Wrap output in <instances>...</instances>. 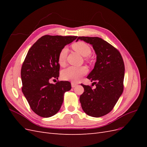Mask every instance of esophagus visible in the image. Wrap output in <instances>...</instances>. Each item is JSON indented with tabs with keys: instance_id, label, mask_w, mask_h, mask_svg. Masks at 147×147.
Listing matches in <instances>:
<instances>
[{
	"instance_id": "obj_1",
	"label": "esophagus",
	"mask_w": 147,
	"mask_h": 147,
	"mask_svg": "<svg viewBox=\"0 0 147 147\" xmlns=\"http://www.w3.org/2000/svg\"><path fill=\"white\" fill-rule=\"evenodd\" d=\"M77 83H75V82H71V85H72V88H74V87H75L77 86Z\"/></svg>"
}]
</instances>
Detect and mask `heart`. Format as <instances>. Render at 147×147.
<instances>
[{
	"label": "heart",
	"mask_w": 147,
	"mask_h": 147,
	"mask_svg": "<svg viewBox=\"0 0 147 147\" xmlns=\"http://www.w3.org/2000/svg\"><path fill=\"white\" fill-rule=\"evenodd\" d=\"M72 47L74 50L79 53L83 56H88L91 53V48L90 46L86 43L83 41H79L74 43ZM67 55V49L64 47L61 49L57 56V61L61 65L65 64ZM88 72V69L85 67H77L70 66L62 71L61 77L65 80L72 81L74 82H78Z\"/></svg>",
	"instance_id": "heart-1"
}]
</instances>
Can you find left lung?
Returning <instances> with one entry per match:
<instances>
[{
    "mask_svg": "<svg viewBox=\"0 0 147 147\" xmlns=\"http://www.w3.org/2000/svg\"><path fill=\"white\" fill-rule=\"evenodd\" d=\"M79 39L92 45L97 55L94 68L87 77L96 88L81 84L84 92L80 102L89 116L100 117L112 110L122 94L124 61L117 49L101 38L78 37L77 41Z\"/></svg>",
    "mask_w": 147,
    "mask_h": 147,
    "instance_id": "8db88e82",
    "label": "left lung"
}]
</instances>
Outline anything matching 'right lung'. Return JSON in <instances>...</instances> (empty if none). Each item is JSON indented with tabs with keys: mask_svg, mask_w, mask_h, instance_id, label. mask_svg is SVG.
<instances>
[{
	"mask_svg": "<svg viewBox=\"0 0 147 147\" xmlns=\"http://www.w3.org/2000/svg\"><path fill=\"white\" fill-rule=\"evenodd\" d=\"M77 37L46 35L28 51L21 70L22 91L30 109L40 117L48 118L58 112L64 92L70 90L69 82L57 81L53 84L49 81L58 79L59 52Z\"/></svg>",
	"mask_w": 147,
	"mask_h": 147,
	"instance_id": "right-lung-1",
	"label": "right lung"
}]
</instances>
